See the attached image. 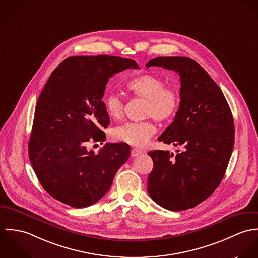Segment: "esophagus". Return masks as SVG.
Segmentation results:
<instances>
[{"mask_svg": "<svg viewBox=\"0 0 258 258\" xmlns=\"http://www.w3.org/2000/svg\"><path fill=\"white\" fill-rule=\"evenodd\" d=\"M142 153H143V151L140 150V149H137V148H133V149L131 150V155H132V157H137V156L141 155Z\"/></svg>", "mask_w": 258, "mask_h": 258, "instance_id": "34e87169", "label": "esophagus"}]
</instances>
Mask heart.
Here are the masks:
<instances>
[{"mask_svg":"<svg viewBox=\"0 0 258 258\" xmlns=\"http://www.w3.org/2000/svg\"><path fill=\"white\" fill-rule=\"evenodd\" d=\"M127 89L137 97L146 100V116H153L158 121L170 119L177 113L180 105L179 93L166 86L163 78L147 73L138 76L127 83ZM107 114L114 119L123 115L124 100L116 93H110L104 99ZM153 121H130L117 126L113 133L114 139L136 147H143L156 133Z\"/></svg>","mask_w":258,"mask_h":258,"instance_id":"obj_1","label":"heart"}]
</instances>
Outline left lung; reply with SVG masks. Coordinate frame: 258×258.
<instances>
[{
    "instance_id": "1",
    "label": "left lung",
    "mask_w": 258,
    "mask_h": 258,
    "mask_svg": "<svg viewBox=\"0 0 258 258\" xmlns=\"http://www.w3.org/2000/svg\"><path fill=\"white\" fill-rule=\"evenodd\" d=\"M150 66L180 75L179 110L158 141L183 149L176 155L148 152L153 169L147 191L164 209L188 210L209 198L225 176L234 143L233 117L220 87L193 59L156 57L147 62Z\"/></svg>"
}]
</instances>
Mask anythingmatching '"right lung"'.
I'll use <instances>...</instances> for the list:
<instances>
[{
  "mask_svg": "<svg viewBox=\"0 0 258 258\" xmlns=\"http://www.w3.org/2000/svg\"><path fill=\"white\" fill-rule=\"evenodd\" d=\"M127 68V58L72 56L51 73L35 106L29 142L32 168L43 189L74 208L95 204L110 190L115 173L126 162V143H106L98 153L89 141L104 142L110 117L102 101L109 79Z\"/></svg>",
  "mask_w": 258,
  "mask_h": 258,
  "instance_id": "1",
  "label": "right lung"
}]
</instances>
